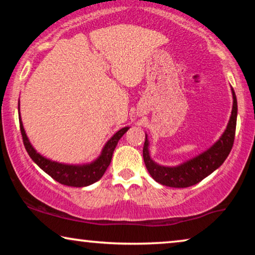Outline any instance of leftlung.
I'll list each match as a JSON object with an SVG mask.
<instances>
[{
    "label": "left lung",
    "instance_id": "obj_1",
    "mask_svg": "<svg viewBox=\"0 0 255 255\" xmlns=\"http://www.w3.org/2000/svg\"><path fill=\"white\" fill-rule=\"evenodd\" d=\"M233 107L231 117H230L228 128L219 140L211 146L208 151L197 155L196 158L182 163L176 167H163L159 166L149 158L148 153V140L147 135H145L144 148H142V156L148 173L156 182L161 183L162 186L173 188H187L194 186L207 177L208 175L222 166L228 155L231 152L233 141H235L236 125H237V97L235 90L232 89Z\"/></svg>",
    "mask_w": 255,
    "mask_h": 255
}]
</instances>
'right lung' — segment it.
Here are the masks:
<instances>
[{
    "label": "right lung",
    "instance_id": "add662e5",
    "mask_svg": "<svg viewBox=\"0 0 255 255\" xmlns=\"http://www.w3.org/2000/svg\"><path fill=\"white\" fill-rule=\"evenodd\" d=\"M19 128L20 133H22L23 142L25 146L26 152L29 153L30 158L44 170L47 173L52 179H54L57 182L65 184V186L69 187H86L89 184L95 183L99 181L103 174L106 173L108 166L110 165L111 158H113V153L116 148L117 142L122 138L125 132H127L130 128H123L120 131L116 132L113 135V138L107 142L104 146L102 153L99 156V159L95 161L89 163V165H82V166H74V165H64V163H59L55 161H51L39 153L36 152V149L32 147L30 144L29 139H27L25 131H24L22 121L19 118Z\"/></svg>",
    "mask_w": 255,
    "mask_h": 255
}]
</instances>
